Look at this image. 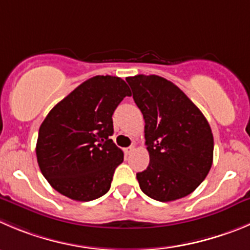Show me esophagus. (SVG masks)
<instances>
[{
  "label": "esophagus",
  "mask_w": 250,
  "mask_h": 250,
  "mask_svg": "<svg viewBox=\"0 0 250 250\" xmlns=\"http://www.w3.org/2000/svg\"><path fill=\"white\" fill-rule=\"evenodd\" d=\"M134 151H135V146H130V147H127V148L124 149L125 154H131Z\"/></svg>",
  "instance_id": "34e87169"
}]
</instances>
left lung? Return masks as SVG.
I'll use <instances>...</instances> for the list:
<instances>
[{
  "instance_id": "obj_1",
  "label": "left lung",
  "mask_w": 250,
  "mask_h": 250,
  "mask_svg": "<svg viewBox=\"0 0 250 250\" xmlns=\"http://www.w3.org/2000/svg\"><path fill=\"white\" fill-rule=\"evenodd\" d=\"M145 119L149 165L136 174L142 191L157 201L191 194L210 172L213 136L208 120L174 83L156 75L127 77Z\"/></svg>"
}]
</instances>
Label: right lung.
Returning a JSON list of instances; mask_svg holds the SVG:
<instances>
[{
	"instance_id": "right-lung-1",
	"label": "right lung",
	"mask_w": 250,
	"mask_h": 250,
	"mask_svg": "<svg viewBox=\"0 0 250 250\" xmlns=\"http://www.w3.org/2000/svg\"><path fill=\"white\" fill-rule=\"evenodd\" d=\"M131 96L125 81L96 76L73 89L40 125L37 159L56 191L76 201H91L110 189L124 153L113 142V114Z\"/></svg>"
}]
</instances>
